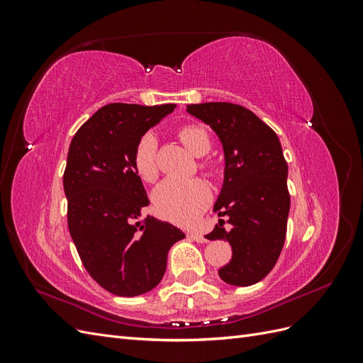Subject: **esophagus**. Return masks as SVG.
Listing matches in <instances>:
<instances>
[{
  "instance_id": "esophagus-1",
  "label": "esophagus",
  "mask_w": 363,
  "mask_h": 363,
  "mask_svg": "<svg viewBox=\"0 0 363 363\" xmlns=\"http://www.w3.org/2000/svg\"><path fill=\"white\" fill-rule=\"evenodd\" d=\"M191 238L196 240V242H207V238L203 236L201 233H191Z\"/></svg>"
}]
</instances>
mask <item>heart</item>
Segmentation results:
<instances>
[{
	"mask_svg": "<svg viewBox=\"0 0 363 363\" xmlns=\"http://www.w3.org/2000/svg\"><path fill=\"white\" fill-rule=\"evenodd\" d=\"M177 136L184 148L196 157L207 155L212 147V140L207 130L199 124H188L182 127L177 131ZM156 148L157 142L155 135L145 133L139 139L135 150V169L139 177L148 183L155 182L159 174ZM199 167L208 177L215 175V168L211 162L203 160ZM152 201H155L157 212L163 218L177 224H188L194 221L211 201V191H208V186L201 179L186 182L164 180L152 194Z\"/></svg>",
	"mask_w": 363,
	"mask_h": 363,
	"instance_id": "b5f03b06",
	"label": "heart"
}]
</instances>
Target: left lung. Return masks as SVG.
<instances>
[{"label":"left lung","instance_id":"left-lung-1","mask_svg":"<svg viewBox=\"0 0 363 363\" xmlns=\"http://www.w3.org/2000/svg\"><path fill=\"white\" fill-rule=\"evenodd\" d=\"M186 108L215 130L225 155L224 184L213 211L228 219H219L206 235L232 245V260L218 274L233 286H250L268 276L286 239L291 195L280 140L244 106L203 103Z\"/></svg>","mask_w":363,"mask_h":363}]
</instances>
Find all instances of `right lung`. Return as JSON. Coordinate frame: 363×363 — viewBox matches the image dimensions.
<instances>
[{"instance_id": "obj_1", "label": "right lung", "mask_w": 363, "mask_h": 363, "mask_svg": "<svg viewBox=\"0 0 363 363\" xmlns=\"http://www.w3.org/2000/svg\"><path fill=\"white\" fill-rule=\"evenodd\" d=\"M174 108L107 104L71 140L63 172L69 233L89 276L119 296L156 288L169 248L184 238L155 216L139 219L150 200L133 164L139 139Z\"/></svg>"}]
</instances>
